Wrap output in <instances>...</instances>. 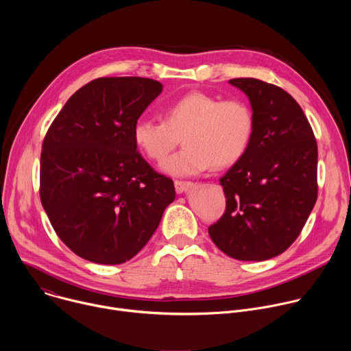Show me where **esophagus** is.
I'll return each mask as SVG.
<instances>
[{"mask_svg":"<svg viewBox=\"0 0 351 351\" xmlns=\"http://www.w3.org/2000/svg\"><path fill=\"white\" fill-rule=\"evenodd\" d=\"M191 186H193V183L189 180H175V189H176V193H179V194L186 191Z\"/></svg>","mask_w":351,"mask_h":351,"instance_id":"1","label":"esophagus"}]
</instances>
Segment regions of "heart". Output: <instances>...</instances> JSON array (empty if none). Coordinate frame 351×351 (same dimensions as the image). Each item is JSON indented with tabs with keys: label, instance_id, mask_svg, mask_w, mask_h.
Returning a JSON list of instances; mask_svg holds the SVG:
<instances>
[{
	"label": "heart",
	"instance_id": "1",
	"mask_svg": "<svg viewBox=\"0 0 351 351\" xmlns=\"http://www.w3.org/2000/svg\"><path fill=\"white\" fill-rule=\"evenodd\" d=\"M254 125V112L244 99L193 91L168 104L162 121L138 119L133 141L149 161L162 165L182 137L184 147L168 161L167 171L187 176L239 162L253 140Z\"/></svg>",
	"mask_w": 351,
	"mask_h": 351
}]
</instances>
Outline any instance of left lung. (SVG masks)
Wrapping results in <instances>:
<instances>
[{
  "label": "left lung",
  "instance_id": "left-lung-1",
  "mask_svg": "<svg viewBox=\"0 0 351 351\" xmlns=\"http://www.w3.org/2000/svg\"><path fill=\"white\" fill-rule=\"evenodd\" d=\"M229 83L248 97L256 125L244 157L219 179L226 208L208 233L226 256L264 261L286 252L315 206L317 140L283 88L254 77Z\"/></svg>",
  "mask_w": 351,
  "mask_h": 351
}]
</instances>
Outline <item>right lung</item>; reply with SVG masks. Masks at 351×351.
<instances>
[{
	"label": "right lung",
	"mask_w": 351,
	"mask_h": 351,
	"mask_svg": "<svg viewBox=\"0 0 351 351\" xmlns=\"http://www.w3.org/2000/svg\"><path fill=\"white\" fill-rule=\"evenodd\" d=\"M162 91L147 77H98L48 128L40 199L58 237L95 264L118 265L152 239L175 199L171 178L137 152L133 126Z\"/></svg>",
	"instance_id": "right-lung-1"
}]
</instances>
